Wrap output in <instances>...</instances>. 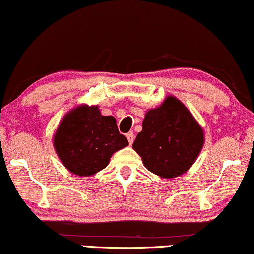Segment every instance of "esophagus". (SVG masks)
<instances>
[{"instance_id": "34e87169", "label": "esophagus", "mask_w": 254, "mask_h": 254, "mask_svg": "<svg viewBox=\"0 0 254 254\" xmlns=\"http://www.w3.org/2000/svg\"><path fill=\"white\" fill-rule=\"evenodd\" d=\"M126 137H127L128 142H129V144H131V143H133L134 139H135V135H134L133 131H129V133L126 134Z\"/></svg>"}]
</instances>
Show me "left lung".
Wrapping results in <instances>:
<instances>
[{
	"label": "left lung",
	"instance_id": "left-lung-1",
	"mask_svg": "<svg viewBox=\"0 0 254 254\" xmlns=\"http://www.w3.org/2000/svg\"><path fill=\"white\" fill-rule=\"evenodd\" d=\"M204 143L202 127L187 107L168 97L159 108L147 112L133 149L148 170L175 179L192 166Z\"/></svg>",
	"mask_w": 254,
	"mask_h": 254
}]
</instances>
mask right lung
Returning a JSON list of instances; mask_svg holds the SVG:
<instances>
[{
	"label": "right lung",
	"mask_w": 254,
	"mask_h": 254,
	"mask_svg": "<svg viewBox=\"0 0 254 254\" xmlns=\"http://www.w3.org/2000/svg\"><path fill=\"white\" fill-rule=\"evenodd\" d=\"M59 159L71 173L91 176L104 169L115 151L128 146L111 115H101L97 106H79L64 117L55 134Z\"/></svg>",
	"instance_id": "right-lung-1"
}]
</instances>
